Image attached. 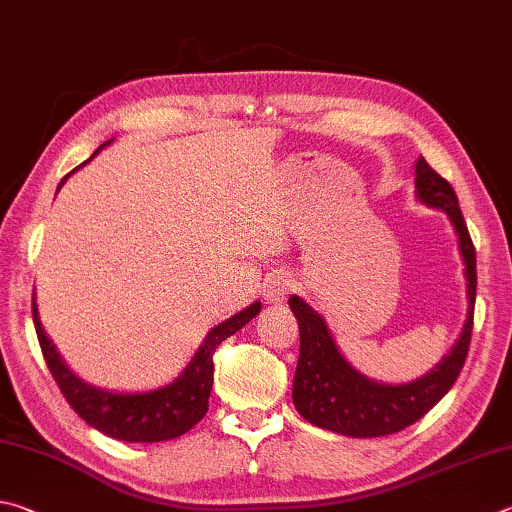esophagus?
<instances>
[{
  "label": "esophagus",
  "mask_w": 512,
  "mask_h": 512,
  "mask_svg": "<svg viewBox=\"0 0 512 512\" xmlns=\"http://www.w3.org/2000/svg\"><path fill=\"white\" fill-rule=\"evenodd\" d=\"M292 288H294L292 276L283 274V272H276V274L270 276V279L265 281V290H263L265 292V301L267 303H283Z\"/></svg>",
  "instance_id": "1"
}]
</instances>
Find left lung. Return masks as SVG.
<instances>
[{
    "instance_id": "obj_1",
    "label": "left lung",
    "mask_w": 512,
    "mask_h": 512,
    "mask_svg": "<svg viewBox=\"0 0 512 512\" xmlns=\"http://www.w3.org/2000/svg\"><path fill=\"white\" fill-rule=\"evenodd\" d=\"M416 197L432 209H441L450 215L452 227L459 236L465 281H468V317H465L461 337L450 355H445L423 378L405 384L375 382L346 362L333 342L324 317L297 294H292L288 303L299 321L301 335L292 400L308 423L328 432L353 438H375L396 434L414 425L452 389L468 357L474 297H477V256H474L468 224L463 220L459 197L450 182L438 175L423 157L416 161Z\"/></svg>"
}]
</instances>
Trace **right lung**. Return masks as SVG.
<instances>
[{
  "mask_svg": "<svg viewBox=\"0 0 512 512\" xmlns=\"http://www.w3.org/2000/svg\"><path fill=\"white\" fill-rule=\"evenodd\" d=\"M110 141H105L98 150H103ZM98 150L94 155H98ZM67 177H62L58 191L62 184L67 182ZM258 312H261V301L251 303L249 308L240 310L238 315H233L227 321H222V324L211 328V333L206 335L202 346L197 348L191 364L186 366L184 373L179 375L175 382L152 391L116 393L98 389L94 384L80 380L78 375L62 362L56 346H53V342L47 337V333H44V328L40 324L38 306H35L33 294L35 333H38L42 355L44 360H47L49 371L60 387L62 396H65L71 409H74L87 425H92L105 436L119 438V441L125 443L170 441V438L182 436L188 429L200 423L206 411H209L215 348L233 333H238L242 326L249 324Z\"/></svg>",
  "mask_w": 512,
  "mask_h": 512,
  "instance_id": "obj_1",
  "label": "right lung"
}]
</instances>
